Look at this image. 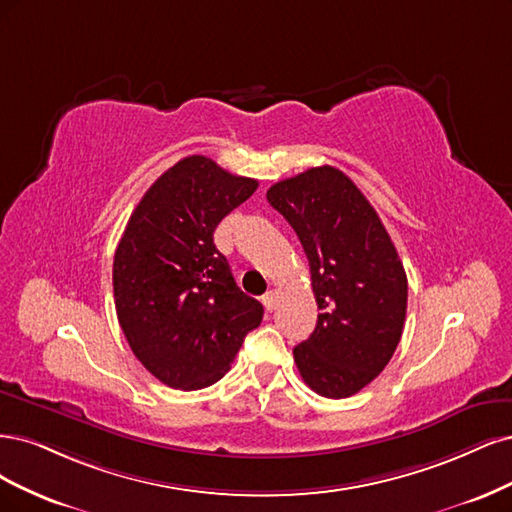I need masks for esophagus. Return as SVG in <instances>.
I'll use <instances>...</instances> for the list:
<instances>
[{
  "label": "esophagus",
  "instance_id": "esophagus-1",
  "mask_svg": "<svg viewBox=\"0 0 512 512\" xmlns=\"http://www.w3.org/2000/svg\"><path fill=\"white\" fill-rule=\"evenodd\" d=\"M276 298H278V293L272 289V291H268L266 295H263L261 298V302H263V306H266V310H274L276 308Z\"/></svg>",
  "mask_w": 512,
  "mask_h": 512
}]
</instances>
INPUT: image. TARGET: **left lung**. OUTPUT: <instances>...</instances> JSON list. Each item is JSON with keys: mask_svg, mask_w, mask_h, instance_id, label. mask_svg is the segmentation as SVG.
<instances>
[{"mask_svg": "<svg viewBox=\"0 0 512 512\" xmlns=\"http://www.w3.org/2000/svg\"><path fill=\"white\" fill-rule=\"evenodd\" d=\"M266 197L304 246L321 310L293 349L295 366L323 398H349L385 370L402 338L408 280L398 251L366 195L332 166L280 180Z\"/></svg>", "mask_w": 512, "mask_h": 512, "instance_id": "1", "label": "left lung"}]
</instances>
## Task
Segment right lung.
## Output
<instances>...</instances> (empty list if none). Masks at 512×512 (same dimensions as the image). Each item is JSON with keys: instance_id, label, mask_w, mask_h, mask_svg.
<instances>
[{"instance_id": "add662e5", "label": "right lung", "mask_w": 512, "mask_h": 512, "mask_svg": "<svg viewBox=\"0 0 512 512\" xmlns=\"http://www.w3.org/2000/svg\"><path fill=\"white\" fill-rule=\"evenodd\" d=\"M204 155L163 172L114 253V306L140 364L163 385L202 389L232 366L263 306L244 295L212 234L257 189Z\"/></svg>"}]
</instances>
